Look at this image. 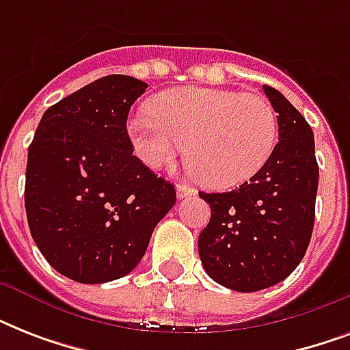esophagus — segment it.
<instances>
[{
  "mask_svg": "<svg viewBox=\"0 0 350 350\" xmlns=\"http://www.w3.org/2000/svg\"><path fill=\"white\" fill-rule=\"evenodd\" d=\"M176 194H178V200H185V198L196 196L198 191L194 189V187L183 185V183H180V185L176 187Z\"/></svg>",
  "mask_w": 350,
  "mask_h": 350,
  "instance_id": "1",
  "label": "esophagus"
}]
</instances>
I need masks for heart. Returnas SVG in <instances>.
Returning a JSON list of instances; mask_svg holds the SVG:
<instances>
[{
  "instance_id": "b5f03b06",
  "label": "heart",
  "mask_w": 350,
  "mask_h": 350,
  "mask_svg": "<svg viewBox=\"0 0 350 350\" xmlns=\"http://www.w3.org/2000/svg\"><path fill=\"white\" fill-rule=\"evenodd\" d=\"M150 112L152 116L129 121L137 156L158 169L187 145L189 169L211 189L224 191L249 181L276 145V114L260 94L181 87L156 96Z\"/></svg>"
}]
</instances>
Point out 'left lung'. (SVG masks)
Returning a JSON list of instances; mask_svg holds the SVG:
<instances>
[{
    "mask_svg": "<svg viewBox=\"0 0 350 350\" xmlns=\"http://www.w3.org/2000/svg\"><path fill=\"white\" fill-rule=\"evenodd\" d=\"M278 112L280 142L263 169L230 192H200L211 221L198 238L205 271L238 293L283 282L299 265L314 227V134L282 92L263 85Z\"/></svg>",
    "mask_w": 350,
    "mask_h": 350,
    "instance_id": "obj_1",
    "label": "left lung"
}]
</instances>
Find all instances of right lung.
<instances>
[{
	"mask_svg": "<svg viewBox=\"0 0 350 350\" xmlns=\"http://www.w3.org/2000/svg\"><path fill=\"white\" fill-rule=\"evenodd\" d=\"M148 85L112 74L49 107L29 147L25 208L45 260L78 283L123 278L174 207V185L134 156L132 103Z\"/></svg>",
	"mask_w": 350,
	"mask_h": 350,
	"instance_id": "add662e5",
	"label": "right lung"
}]
</instances>
